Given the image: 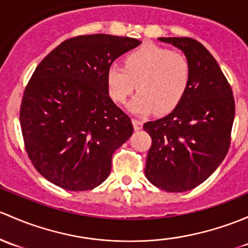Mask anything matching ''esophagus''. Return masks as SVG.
I'll return each instance as SVG.
<instances>
[{"mask_svg": "<svg viewBox=\"0 0 248 248\" xmlns=\"http://www.w3.org/2000/svg\"><path fill=\"white\" fill-rule=\"evenodd\" d=\"M132 124H134V129L136 130V131H139V130H141L142 126H143L142 121H140V119H136V118L132 119Z\"/></svg>", "mask_w": 248, "mask_h": 248, "instance_id": "esophagus-1", "label": "esophagus"}]
</instances>
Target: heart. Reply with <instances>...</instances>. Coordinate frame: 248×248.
Wrapping results in <instances>:
<instances>
[{"label":"heart","mask_w":248,"mask_h":248,"mask_svg":"<svg viewBox=\"0 0 248 248\" xmlns=\"http://www.w3.org/2000/svg\"><path fill=\"white\" fill-rule=\"evenodd\" d=\"M106 78L109 95L118 104H124L137 86L140 93L129 104L134 113H167L187 91L191 64L184 53L145 45L127 55L125 67L109 65Z\"/></svg>","instance_id":"1"}]
</instances>
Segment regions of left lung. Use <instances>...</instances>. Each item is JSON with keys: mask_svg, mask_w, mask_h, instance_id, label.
I'll return each instance as SVG.
<instances>
[{"mask_svg": "<svg viewBox=\"0 0 248 248\" xmlns=\"http://www.w3.org/2000/svg\"><path fill=\"white\" fill-rule=\"evenodd\" d=\"M159 40L185 53L191 80L170 114L143 125L152 137L144 173L161 190L184 192L201 185L223 161L231 145L235 103L217 62L200 42L187 37Z\"/></svg>", "mask_w": 248, "mask_h": 248, "instance_id": "1", "label": "left lung"}]
</instances>
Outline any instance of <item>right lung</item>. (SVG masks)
Wrapping results in <instances>:
<instances>
[{
  "label": "right lung",
  "mask_w": 248,
  "mask_h": 248,
  "mask_svg": "<svg viewBox=\"0 0 248 248\" xmlns=\"http://www.w3.org/2000/svg\"><path fill=\"white\" fill-rule=\"evenodd\" d=\"M140 44L129 37L78 35L61 43L35 68L22 96L20 124L27 155L45 179L86 191L108 177L112 155L134 126L109 98L107 69Z\"/></svg>",
  "instance_id": "obj_1"
}]
</instances>
